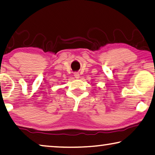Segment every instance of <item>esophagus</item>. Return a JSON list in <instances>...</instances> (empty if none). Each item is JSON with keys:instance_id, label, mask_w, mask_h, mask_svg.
Here are the masks:
<instances>
[{"instance_id": "1", "label": "esophagus", "mask_w": 155, "mask_h": 155, "mask_svg": "<svg viewBox=\"0 0 155 155\" xmlns=\"http://www.w3.org/2000/svg\"><path fill=\"white\" fill-rule=\"evenodd\" d=\"M74 77L76 78H79V74H78V72H74Z\"/></svg>"}]
</instances>
